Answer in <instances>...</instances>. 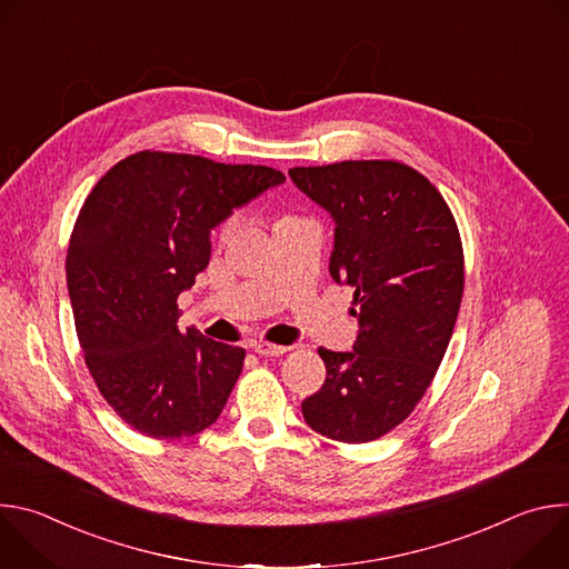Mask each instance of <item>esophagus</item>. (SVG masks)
<instances>
[{"label":"esophagus","mask_w":569,"mask_h":569,"mask_svg":"<svg viewBox=\"0 0 569 569\" xmlns=\"http://www.w3.org/2000/svg\"><path fill=\"white\" fill-rule=\"evenodd\" d=\"M252 349H254L261 358H277V356H283V353L288 351V347L272 345V342H254Z\"/></svg>","instance_id":"1"}]
</instances>
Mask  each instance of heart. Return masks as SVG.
<instances>
[{
	"label": "heart",
	"instance_id": "heart-1",
	"mask_svg": "<svg viewBox=\"0 0 569 569\" xmlns=\"http://www.w3.org/2000/svg\"><path fill=\"white\" fill-rule=\"evenodd\" d=\"M238 224H240V213H231L222 224H220V229H218V236L224 240V238H229L236 229H238Z\"/></svg>",
	"mask_w": 569,
	"mask_h": 569
}]
</instances>
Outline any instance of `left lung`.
I'll return each mask as SVG.
<instances>
[{
	"label": "left lung",
	"mask_w": 569,
	"mask_h": 569,
	"mask_svg": "<svg viewBox=\"0 0 569 569\" xmlns=\"http://www.w3.org/2000/svg\"><path fill=\"white\" fill-rule=\"evenodd\" d=\"M292 182L336 220L331 277L356 288L353 351L319 349L321 389L306 423L333 441H373L412 415L430 387L463 295V250L443 196L391 159L295 167Z\"/></svg>",
	"instance_id": "obj_1"
}]
</instances>
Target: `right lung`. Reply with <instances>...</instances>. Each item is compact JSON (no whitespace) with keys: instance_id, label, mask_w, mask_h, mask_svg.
<instances>
[{"instance_id":"1","label":"right lung","mask_w":569,"mask_h":569,"mask_svg":"<svg viewBox=\"0 0 569 569\" xmlns=\"http://www.w3.org/2000/svg\"><path fill=\"white\" fill-rule=\"evenodd\" d=\"M286 182L281 171L141 150L114 164L76 218L67 288L86 365L137 432L182 439L209 428L246 349L178 329V297L209 266L211 229Z\"/></svg>"}]
</instances>
